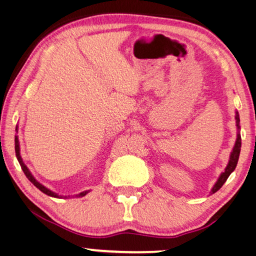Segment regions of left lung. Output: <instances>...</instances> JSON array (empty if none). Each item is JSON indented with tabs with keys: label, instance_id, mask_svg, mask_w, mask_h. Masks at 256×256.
Here are the masks:
<instances>
[{
	"label": "left lung",
	"instance_id": "1",
	"mask_svg": "<svg viewBox=\"0 0 256 256\" xmlns=\"http://www.w3.org/2000/svg\"><path fill=\"white\" fill-rule=\"evenodd\" d=\"M240 114H238V112H236V126L237 128L240 129ZM240 148H242V137H240V134H238L237 135V140H236V143H234V146L232 148V152L230 154V160L227 168H226L224 172L221 174V176L218 179V182H216L214 187L212 188V194L213 192H216V190H219L221 187L224 186V184L227 182L228 177L230 176V174L234 170V168L237 166V162H238V158H240Z\"/></svg>",
	"mask_w": 256,
	"mask_h": 256
}]
</instances>
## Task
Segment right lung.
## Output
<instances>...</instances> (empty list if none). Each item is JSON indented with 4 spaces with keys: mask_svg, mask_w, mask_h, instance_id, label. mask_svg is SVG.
<instances>
[{
    "mask_svg": "<svg viewBox=\"0 0 256 256\" xmlns=\"http://www.w3.org/2000/svg\"><path fill=\"white\" fill-rule=\"evenodd\" d=\"M14 143H16V145H14V148H16V158H18V161H19V163H20V166H22V171L24 172V174H26V177L30 180V182L34 184V185H35L37 188H38V190H40V192H43L44 194H46V195H48V196H52V198H60V196H58V194H56V192H51L50 190H48V188L46 187H44L43 185H40V184L37 182V180L32 177V174L29 172V170H28V168L24 166V161H22V156H20V153H19V140H18V136H16L14 137ZM87 192H80V194H78V195H76L77 198H80V196H85Z\"/></svg>",
    "mask_w": 256,
    "mask_h": 256,
    "instance_id": "1",
    "label": "right lung"
}]
</instances>
